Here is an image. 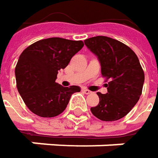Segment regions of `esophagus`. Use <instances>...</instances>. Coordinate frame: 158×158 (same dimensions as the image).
<instances>
[{"instance_id": "1", "label": "esophagus", "mask_w": 158, "mask_h": 158, "mask_svg": "<svg viewBox=\"0 0 158 158\" xmlns=\"http://www.w3.org/2000/svg\"><path fill=\"white\" fill-rule=\"evenodd\" d=\"M82 91H83L85 94H89V93H91V91L89 90V89H82Z\"/></svg>"}]
</instances>
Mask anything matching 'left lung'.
I'll return each instance as SVG.
<instances>
[{
  "mask_svg": "<svg viewBox=\"0 0 158 158\" xmlns=\"http://www.w3.org/2000/svg\"><path fill=\"white\" fill-rule=\"evenodd\" d=\"M84 43L97 56L102 75L110 79L107 93H97L100 102L90 110L102 121H117L133 109L142 94L144 74L139 59L129 47L107 36L90 37Z\"/></svg>",
  "mask_w": 158,
  "mask_h": 158,
  "instance_id": "8db88e82",
  "label": "left lung"
}]
</instances>
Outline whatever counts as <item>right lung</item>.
Returning a JSON list of instances; mask_svg holds the SVG:
<instances>
[{
	"mask_svg": "<svg viewBox=\"0 0 158 158\" xmlns=\"http://www.w3.org/2000/svg\"><path fill=\"white\" fill-rule=\"evenodd\" d=\"M84 44L60 37L43 39L25 48L15 68L18 91L29 110L41 117H55L67 108L79 86L63 87L56 82Z\"/></svg>",
	"mask_w": 158,
	"mask_h": 158,
	"instance_id": "add662e5",
	"label": "right lung"
}]
</instances>
